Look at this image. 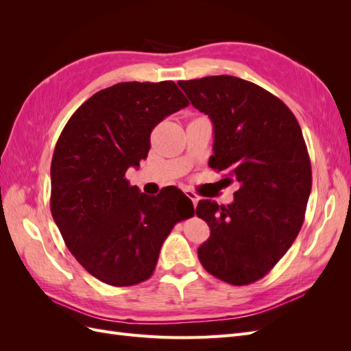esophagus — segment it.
<instances>
[{"instance_id": "1", "label": "esophagus", "mask_w": 351, "mask_h": 351, "mask_svg": "<svg viewBox=\"0 0 351 351\" xmlns=\"http://www.w3.org/2000/svg\"><path fill=\"white\" fill-rule=\"evenodd\" d=\"M186 196L192 200V204L196 206L197 205V202H199V196L193 192V190H186Z\"/></svg>"}]
</instances>
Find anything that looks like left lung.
I'll list each match as a JSON object with an SVG mask.
<instances>
[{"mask_svg": "<svg viewBox=\"0 0 351 351\" xmlns=\"http://www.w3.org/2000/svg\"><path fill=\"white\" fill-rule=\"evenodd\" d=\"M193 107L214 125L209 167L240 187L230 205L199 200L209 239L197 249L204 268L232 285L265 277L303 226L312 168L302 129L287 105L234 76L180 80Z\"/></svg>", "mask_w": 351, "mask_h": 351, "instance_id": "8db88e82", "label": "left lung"}]
</instances>
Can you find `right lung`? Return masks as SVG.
<instances>
[{"instance_id":"1","label":"right lung","mask_w":351,"mask_h":351,"mask_svg":"<svg viewBox=\"0 0 351 351\" xmlns=\"http://www.w3.org/2000/svg\"><path fill=\"white\" fill-rule=\"evenodd\" d=\"M187 105L171 80L117 83L80 105L58 137L51 214L73 256L105 284L149 278L169 231L193 212L182 190L146 196L124 177L147 156L154 127Z\"/></svg>"}]
</instances>
